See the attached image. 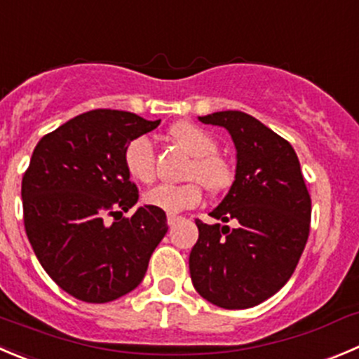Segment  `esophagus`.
I'll return each mask as SVG.
<instances>
[{
  "instance_id": "esophagus-1",
  "label": "esophagus",
  "mask_w": 359,
  "mask_h": 359,
  "mask_svg": "<svg viewBox=\"0 0 359 359\" xmlns=\"http://www.w3.org/2000/svg\"><path fill=\"white\" fill-rule=\"evenodd\" d=\"M179 221H180V217H179V215H172V214H170L168 217H166V222H168V226H170V228H173V226H175L177 222H179Z\"/></svg>"
}]
</instances>
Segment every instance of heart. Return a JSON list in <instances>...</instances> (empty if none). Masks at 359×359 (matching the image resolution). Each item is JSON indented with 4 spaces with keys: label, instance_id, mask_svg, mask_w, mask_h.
I'll return each instance as SVG.
<instances>
[{
    "label": "heart",
    "instance_id": "1",
    "mask_svg": "<svg viewBox=\"0 0 359 359\" xmlns=\"http://www.w3.org/2000/svg\"><path fill=\"white\" fill-rule=\"evenodd\" d=\"M170 138L193 156L187 165L184 184H158L145 191L144 201L151 207L159 208L168 214L193 208L201 200V187L208 193H219L231 184L233 173L228 161L222 159L217 152V142L203 128L193 123H177L170 128ZM154 147L151 140L138 137L126 145L124 151V166L130 177L138 182H149L154 177Z\"/></svg>",
    "mask_w": 359,
    "mask_h": 359
}]
</instances>
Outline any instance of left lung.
<instances>
[{
    "label": "left lung",
    "instance_id": "1",
    "mask_svg": "<svg viewBox=\"0 0 359 359\" xmlns=\"http://www.w3.org/2000/svg\"><path fill=\"white\" fill-rule=\"evenodd\" d=\"M200 121L228 130L235 144V180L210 212L235 228L196 219L191 280L217 307L249 309L273 297L293 276L311 231V194L290 142L252 116L224 110Z\"/></svg>",
    "mask_w": 359,
    "mask_h": 359
}]
</instances>
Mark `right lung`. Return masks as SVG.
I'll list each match as a JSON object with an SVG mask.
<instances>
[{"instance_id":"add662e5","label":"right lung","mask_w":359,"mask_h":359,"mask_svg":"<svg viewBox=\"0 0 359 359\" xmlns=\"http://www.w3.org/2000/svg\"><path fill=\"white\" fill-rule=\"evenodd\" d=\"M159 121L123 110L80 114L34 147L22 177L24 228L50 279L87 304H107L133 291L168 231L166 214L138 201L124 166L126 145ZM107 215H119L112 225Z\"/></svg>"}]
</instances>
